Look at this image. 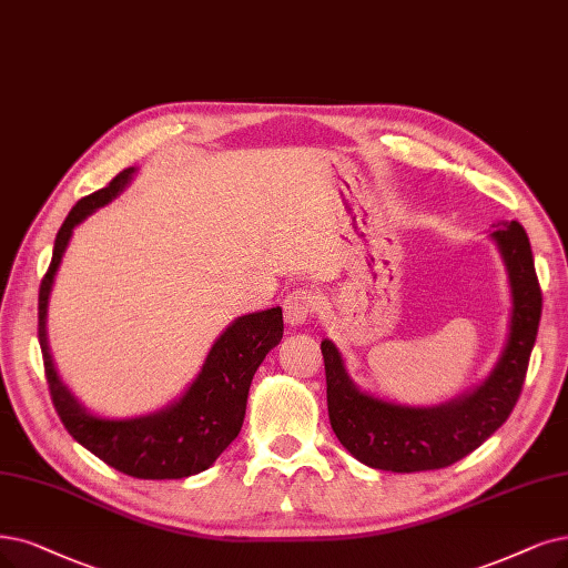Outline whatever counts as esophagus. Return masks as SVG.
Wrapping results in <instances>:
<instances>
[{"label": "esophagus", "mask_w": 568, "mask_h": 568, "mask_svg": "<svg viewBox=\"0 0 568 568\" xmlns=\"http://www.w3.org/2000/svg\"><path fill=\"white\" fill-rule=\"evenodd\" d=\"M316 297H313V292L308 290H295L292 295H287L285 300V323L297 327V325H304L311 316L313 311H316Z\"/></svg>", "instance_id": "obj_1"}]
</instances>
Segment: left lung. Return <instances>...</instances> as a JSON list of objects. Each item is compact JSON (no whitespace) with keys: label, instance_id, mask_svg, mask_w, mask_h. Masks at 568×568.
Masks as SVG:
<instances>
[{"label":"left lung","instance_id":"obj_1","mask_svg":"<svg viewBox=\"0 0 568 568\" xmlns=\"http://www.w3.org/2000/svg\"><path fill=\"white\" fill-rule=\"evenodd\" d=\"M491 241L508 271L510 332L489 376L435 407L382 400L353 384L339 348L323 339L327 412L334 435L361 464L390 473L447 468L475 452L510 416L536 344L542 297L531 243L519 222L500 224Z\"/></svg>","mask_w":568,"mask_h":568}]
</instances>
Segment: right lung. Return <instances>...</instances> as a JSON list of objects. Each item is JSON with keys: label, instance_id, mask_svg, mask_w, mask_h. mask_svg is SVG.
I'll return each instance as SVG.
<instances>
[{"label": "right lung", "instance_id": "right-lung-1", "mask_svg": "<svg viewBox=\"0 0 568 568\" xmlns=\"http://www.w3.org/2000/svg\"><path fill=\"white\" fill-rule=\"evenodd\" d=\"M135 168H125L100 192L81 199L62 222L53 257L39 285V346L47 382L62 426L104 464L138 479H182L207 470L241 433L247 390L266 353L283 339V308H266L236 318L207 351L196 379L168 407L133 416L110 418L83 407L62 384L51 358L47 316L53 278L65 255L72 231L98 207L112 203L131 184Z\"/></svg>", "mask_w": 568, "mask_h": 568}]
</instances>
